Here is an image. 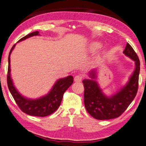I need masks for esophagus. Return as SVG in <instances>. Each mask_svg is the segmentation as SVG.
<instances>
[{
    "label": "esophagus",
    "mask_w": 146,
    "mask_h": 146,
    "mask_svg": "<svg viewBox=\"0 0 146 146\" xmlns=\"http://www.w3.org/2000/svg\"><path fill=\"white\" fill-rule=\"evenodd\" d=\"M82 78H83V76L80 75V74H79V75H77L75 76V78H74V80H75V82H80L82 81Z\"/></svg>",
    "instance_id": "esophagus-1"
}]
</instances>
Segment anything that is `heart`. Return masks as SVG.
I'll use <instances>...</instances> for the list:
<instances>
[{"label":"heart","instance_id":"1","mask_svg":"<svg viewBox=\"0 0 146 146\" xmlns=\"http://www.w3.org/2000/svg\"><path fill=\"white\" fill-rule=\"evenodd\" d=\"M101 46H102V44H101L100 42H98V41L92 42V43L89 45L88 50L90 52H96L97 50H98ZM102 53H103V52L100 53V54H102Z\"/></svg>","mask_w":146,"mask_h":146}]
</instances>
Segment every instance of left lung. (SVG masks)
Wrapping results in <instances>:
<instances>
[{
    "instance_id": "left-lung-1",
    "label": "left lung",
    "mask_w": 146,
    "mask_h": 146,
    "mask_svg": "<svg viewBox=\"0 0 146 146\" xmlns=\"http://www.w3.org/2000/svg\"><path fill=\"white\" fill-rule=\"evenodd\" d=\"M123 54L135 61V70L124 87L110 96L103 93L97 78L96 69L89 72L90 79L82 81L84 86V105L92 117L99 120L118 117L130 105L135 97L139 87L140 60L130 44H126Z\"/></svg>"
}]
</instances>
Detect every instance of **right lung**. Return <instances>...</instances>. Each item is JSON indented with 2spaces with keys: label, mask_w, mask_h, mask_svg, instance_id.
Returning a JSON list of instances; mask_svg holds the SVG:
<instances>
[{
  "label": "right lung",
  "mask_w": 146,
  "mask_h": 146,
  "mask_svg": "<svg viewBox=\"0 0 146 146\" xmlns=\"http://www.w3.org/2000/svg\"><path fill=\"white\" fill-rule=\"evenodd\" d=\"M39 35L40 34L39 31L34 32L23 37L18 42L25 40L32 36ZM16 44L11 49L8 57V72H7V86L11 94L19 108L27 114L38 116V117H45L52 114L59 107L64 92L73 84V77L70 75L67 77L58 79L48 93L39 98L29 99L22 96L14 86L11 76L10 56Z\"/></svg>",
  "instance_id": "add662e5"
}]
</instances>
